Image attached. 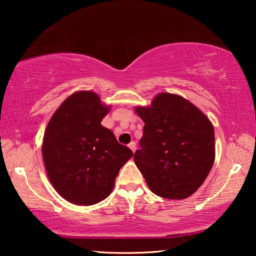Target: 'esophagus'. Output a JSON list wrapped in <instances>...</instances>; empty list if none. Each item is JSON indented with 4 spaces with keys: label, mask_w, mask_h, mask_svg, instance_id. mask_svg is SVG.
<instances>
[{
    "label": "esophagus",
    "mask_w": 256,
    "mask_h": 256,
    "mask_svg": "<svg viewBox=\"0 0 256 256\" xmlns=\"http://www.w3.org/2000/svg\"><path fill=\"white\" fill-rule=\"evenodd\" d=\"M128 146H129V148L132 149V152H135V150H136V142L132 141V142L129 143V144H128Z\"/></svg>",
    "instance_id": "1"
}]
</instances>
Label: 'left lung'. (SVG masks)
I'll list each match as a JSON object with an SVG mask.
<instances>
[{
  "label": "left lung",
  "instance_id": "8db88e82",
  "mask_svg": "<svg viewBox=\"0 0 256 256\" xmlns=\"http://www.w3.org/2000/svg\"><path fill=\"white\" fill-rule=\"evenodd\" d=\"M144 122L136 166L152 192L184 199L204 183L214 162V129L208 118L176 94L160 93L150 107H136Z\"/></svg>",
  "mask_w": 256,
  "mask_h": 256
}]
</instances>
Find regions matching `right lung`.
I'll list each match as a JSON object with an SVG mask.
<instances>
[{
	"instance_id": "right-lung-1",
	"label": "right lung",
	"mask_w": 256,
	"mask_h": 256,
	"mask_svg": "<svg viewBox=\"0 0 256 256\" xmlns=\"http://www.w3.org/2000/svg\"><path fill=\"white\" fill-rule=\"evenodd\" d=\"M108 110L94 92H76L59 106L45 130L42 152L48 180L73 204L107 198L118 170L132 156L101 126Z\"/></svg>"
}]
</instances>
